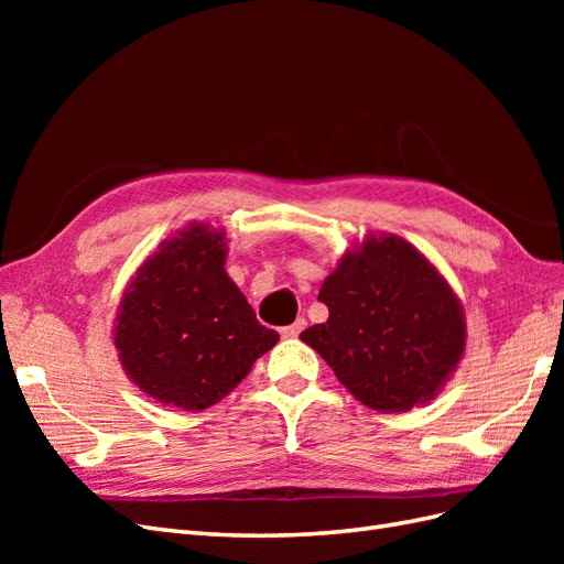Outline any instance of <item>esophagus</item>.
I'll return each mask as SVG.
<instances>
[{
	"instance_id": "1",
	"label": "esophagus",
	"mask_w": 564,
	"mask_h": 564,
	"mask_svg": "<svg viewBox=\"0 0 564 564\" xmlns=\"http://www.w3.org/2000/svg\"><path fill=\"white\" fill-rule=\"evenodd\" d=\"M305 329V319L299 317L294 324H289V327H282V338H296L301 332Z\"/></svg>"
}]
</instances>
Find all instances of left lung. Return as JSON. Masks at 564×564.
<instances>
[{
	"mask_svg": "<svg viewBox=\"0 0 564 564\" xmlns=\"http://www.w3.org/2000/svg\"><path fill=\"white\" fill-rule=\"evenodd\" d=\"M329 319L301 334L352 398L383 414L435 400L466 350L464 305L398 235L367 232L324 280Z\"/></svg>",
	"mask_w": 564,
	"mask_h": 564,
	"instance_id": "1",
	"label": "left lung"
}]
</instances>
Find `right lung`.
<instances>
[{"label": "right lung", "instance_id": "1", "mask_svg": "<svg viewBox=\"0 0 564 564\" xmlns=\"http://www.w3.org/2000/svg\"><path fill=\"white\" fill-rule=\"evenodd\" d=\"M226 256V232L193 220L160 242L119 301V362L166 406L202 412L220 402L280 340L228 278Z\"/></svg>", "mask_w": 564, "mask_h": 564}]
</instances>
